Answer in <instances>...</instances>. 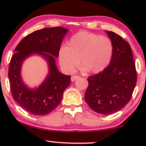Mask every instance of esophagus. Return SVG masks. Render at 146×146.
I'll return each instance as SVG.
<instances>
[{
	"label": "esophagus",
	"instance_id": "34e87169",
	"mask_svg": "<svg viewBox=\"0 0 146 146\" xmlns=\"http://www.w3.org/2000/svg\"><path fill=\"white\" fill-rule=\"evenodd\" d=\"M80 78V76H79V75H73V76L71 77V81L72 82H74L75 80H77L78 79H79Z\"/></svg>",
	"mask_w": 146,
	"mask_h": 146
}]
</instances>
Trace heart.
I'll return each instance as SVG.
<instances>
[{
    "mask_svg": "<svg viewBox=\"0 0 146 146\" xmlns=\"http://www.w3.org/2000/svg\"><path fill=\"white\" fill-rule=\"evenodd\" d=\"M113 51V42L108 37L80 31L71 36L66 46L60 48L58 58L61 66L68 73H73L80 61L84 69L98 73L109 65Z\"/></svg>",
    "mask_w": 146,
    "mask_h": 146,
    "instance_id": "obj_1",
    "label": "heart"
}]
</instances>
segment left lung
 Here are the masks:
<instances>
[{"instance_id": "left-lung-1", "label": "left lung", "mask_w": 146, "mask_h": 146, "mask_svg": "<svg viewBox=\"0 0 146 146\" xmlns=\"http://www.w3.org/2000/svg\"><path fill=\"white\" fill-rule=\"evenodd\" d=\"M114 46L110 64L88 78L85 101L93 111L110 115L130 102L137 83L135 62L128 42L113 31H106Z\"/></svg>"}]
</instances>
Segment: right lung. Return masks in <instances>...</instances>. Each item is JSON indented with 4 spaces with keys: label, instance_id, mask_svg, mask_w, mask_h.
I'll list each match as a JSON object with an SVG mask.
<instances>
[{
    "label": "right lung",
    "instance_id": "1",
    "mask_svg": "<svg viewBox=\"0 0 146 146\" xmlns=\"http://www.w3.org/2000/svg\"><path fill=\"white\" fill-rule=\"evenodd\" d=\"M67 31L60 27L38 30L25 37L15 48L16 53L10 60L8 72L11 93L15 102L32 115L41 116L53 111L71 83V76L60 73L55 62ZM35 53L48 60L50 73L38 89L31 90L23 83L20 69L23 61Z\"/></svg>",
    "mask_w": 146,
    "mask_h": 146
}]
</instances>
